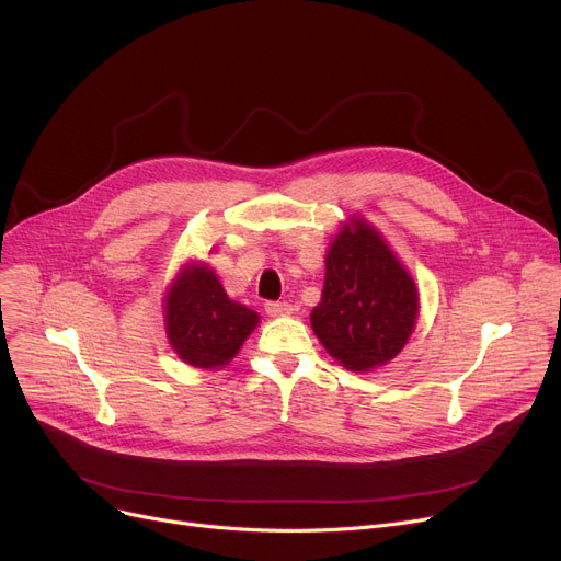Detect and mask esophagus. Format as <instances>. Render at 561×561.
Instances as JSON below:
<instances>
[{
  "label": "esophagus",
  "instance_id": "obj_1",
  "mask_svg": "<svg viewBox=\"0 0 561 561\" xmlns=\"http://www.w3.org/2000/svg\"><path fill=\"white\" fill-rule=\"evenodd\" d=\"M265 313H268V316H288V313H293V307L288 302H265Z\"/></svg>",
  "mask_w": 561,
  "mask_h": 561
}]
</instances>
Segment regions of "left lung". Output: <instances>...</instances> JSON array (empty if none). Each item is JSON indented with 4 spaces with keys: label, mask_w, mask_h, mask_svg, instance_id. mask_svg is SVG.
Listing matches in <instances>:
<instances>
[{
    "label": "left lung",
    "mask_w": 561,
    "mask_h": 561,
    "mask_svg": "<svg viewBox=\"0 0 561 561\" xmlns=\"http://www.w3.org/2000/svg\"><path fill=\"white\" fill-rule=\"evenodd\" d=\"M419 316V290L381 236L364 220L343 227L325 259L322 300L311 328L350 370L391 362Z\"/></svg>",
    "instance_id": "left-lung-1"
}]
</instances>
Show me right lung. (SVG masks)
Wrapping results in <instances>:
<instances>
[{"label":"right lung","mask_w":561,"mask_h":561,"mask_svg":"<svg viewBox=\"0 0 561 561\" xmlns=\"http://www.w3.org/2000/svg\"><path fill=\"white\" fill-rule=\"evenodd\" d=\"M259 316L227 298L214 271L193 265L176 277L165 298V330L180 359L195 368L231 362L256 328Z\"/></svg>","instance_id":"add662e5"}]
</instances>
